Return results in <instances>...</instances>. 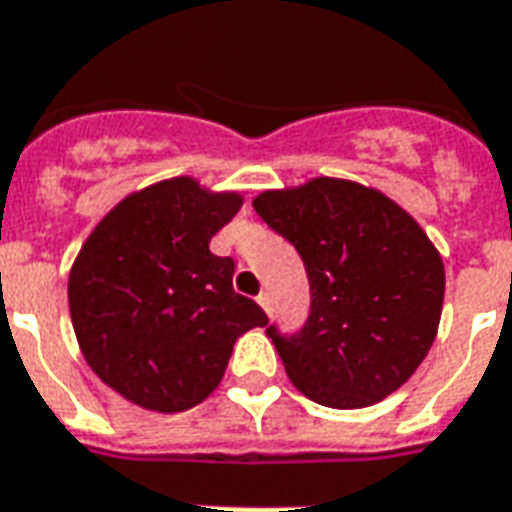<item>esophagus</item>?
Returning a JSON list of instances; mask_svg holds the SVG:
<instances>
[{
  "instance_id": "esophagus-1",
  "label": "esophagus",
  "mask_w": 512,
  "mask_h": 512,
  "mask_svg": "<svg viewBox=\"0 0 512 512\" xmlns=\"http://www.w3.org/2000/svg\"><path fill=\"white\" fill-rule=\"evenodd\" d=\"M259 305L267 310V313H272V294L270 291H261L259 294Z\"/></svg>"
}]
</instances>
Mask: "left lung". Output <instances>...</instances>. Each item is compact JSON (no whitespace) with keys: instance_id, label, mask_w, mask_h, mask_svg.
<instances>
[{"instance_id":"1","label":"left lung","mask_w":512,"mask_h":512,"mask_svg":"<svg viewBox=\"0 0 512 512\" xmlns=\"http://www.w3.org/2000/svg\"><path fill=\"white\" fill-rule=\"evenodd\" d=\"M253 207L305 261L307 321L294 334L267 326L294 386L337 410L397 391L443 313V261L421 226L380 191L334 178L267 191Z\"/></svg>"}]
</instances>
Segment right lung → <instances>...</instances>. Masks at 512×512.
I'll use <instances>...</instances> for the list:
<instances>
[{"label":"right lung","instance_id":"obj_1","mask_svg":"<svg viewBox=\"0 0 512 512\" xmlns=\"http://www.w3.org/2000/svg\"><path fill=\"white\" fill-rule=\"evenodd\" d=\"M175 178L126 197L69 272V315L91 370L134 405L180 413L224 378L234 340L270 318L232 286L234 259L210 253L240 210Z\"/></svg>","mask_w":512,"mask_h":512}]
</instances>
